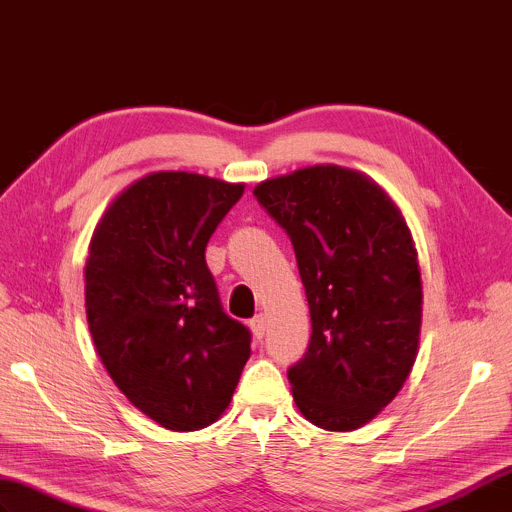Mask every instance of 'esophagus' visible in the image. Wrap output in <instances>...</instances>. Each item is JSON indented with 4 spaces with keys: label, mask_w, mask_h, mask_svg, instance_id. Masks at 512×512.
I'll use <instances>...</instances> for the list:
<instances>
[{
    "label": "esophagus",
    "mask_w": 512,
    "mask_h": 512,
    "mask_svg": "<svg viewBox=\"0 0 512 512\" xmlns=\"http://www.w3.org/2000/svg\"><path fill=\"white\" fill-rule=\"evenodd\" d=\"M248 327H251L253 336H255L257 340H261V338H264V334H266V318L261 316V314H257L255 318L248 320Z\"/></svg>",
    "instance_id": "1"
}]
</instances>
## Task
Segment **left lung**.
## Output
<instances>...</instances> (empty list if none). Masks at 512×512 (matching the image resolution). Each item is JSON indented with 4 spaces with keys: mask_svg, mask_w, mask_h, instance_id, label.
I'll list each match as a JSON object with an SVG mask.
<instances>
[{
    "mask_svg": "<svg viewBox=\"0 0 512 512\" xmlns=\"http://www.w3.org/2000/svg\"><path fill=\"white\" fill-rule=\"evenodd\" d=\"M253 196L288 233L310 303V344L288 368L296 408L323 430H358L417 360L423 290L408 224L382 187L338 165L270 178Z\"/></svg>",
    "mask_w": 512,
    "mask_h": 512,
    "instance_id": "1",
    "label": "left lung"
}]
</instances>
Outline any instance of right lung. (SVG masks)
Instances as JSON below:
<instances>
[{"instance_id": "add662e5", "label": "right lung", "mask_w": 512, "mask_h": 512, "mask_svg": "<svg viewBox=\"0 0 512 512\" xmlns=\"http://www.w3.org/2000/svg\"><path fill=\"white\" fill-rule=\"evenodd\" d=\"M244 185L154 172L104 211L85 266L91 338L115 386L174 432L227 410L251 358V331L222 310L207 268L211 233Z\"/></svg>"}]
</instances>
